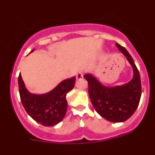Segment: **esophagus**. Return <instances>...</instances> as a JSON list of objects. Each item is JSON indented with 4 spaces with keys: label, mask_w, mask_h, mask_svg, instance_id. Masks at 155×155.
Returning a JSON list of instances; mask_svg holds the SVG:
<instances>
[{
    "label": "esophagus",
    "mask_w": 155,
    "mask_h": 155,
    "mask_svg": "<svg viewBox=\"0 0 155 155\" xmlns=\"http://www.w3.org/2000/svg\"><path fill=\"white\" fill-rule=\"evenodd\" d=\"M83 73H82V72H78V73H77V74H76V78H77V79H82L83 78Z\"/></svg>",
    "instance_id": "esophagus-1"
}]
</instances>
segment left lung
I'll use <instances>...</instances> for the list:
<instances>
[{"mask_svg": "<svg viewBox=\"0 0 155 155\" xmlns=\"http://www.w3.org/2000/svg\"><path fill=\"white\" fill-rule=\"evenodd\" d=\"M116 46L132 66V80L121 86L105 87L90 74H84V78L87 81L90 99L97 113L109 121L120 123L128 120L136 111L141 96V82L130 54L118 43Z\"/></svg>", "mask_w": 155, "mask_h": 155, "instance_id": "left-lung-1", "label": "left lung"}]
</instances>
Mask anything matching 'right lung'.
Segmentation results:
<instances>
[{"label":"right lung","instance_id":"add662e5","mask_svg":"<svg viewBox=\"0 0 155 155\" xmlns=\"http://www.w3.org/2000/svg\"><path fill=\"white\" fill-rule=\"evenodd\" d=\"M74 84V77L63 81L50 92L35 94L26 89L21 74L18 76L19 94L25 109L35 121L45 127L57 125L62 121L68 109L66 95Z\"/></svg>","mask_w":155,"mask_h":155}]
</instances>
